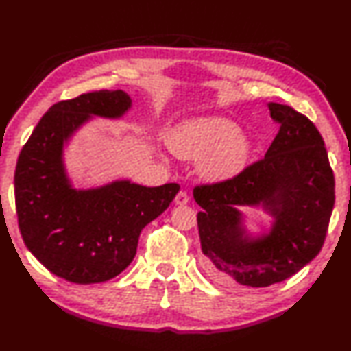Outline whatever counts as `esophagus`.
<instances>
[{
    "label": "esophagus",
    "instance_id": "34e87169",
    "mask_svg": "<svg viewBox=\"0 0 351 351\" xmlns=\"http://www.w3.org/2000/svg\"><path fill=\"white\" fill-rule=\"evenodd\" d=\"M174 202L177 205H186L187 202H189V195H187V192H184V191H180L176 195Z\"/></svg>",
    "mask_w": 351,
    "mask_h": 351
}]
</instances>
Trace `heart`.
<instances>
[{
	"label": "heart",
	"mask_w": 351,
	"mask_h": 351,
	"mask_svg": "<svg viewBox=\"0 0 351 351\" xmlns=\"http://www.w3.org/2000/svg\"><path fill=\"white\" fill-rule=\"evenodd\" d=\"M237 123L225 117H196L177 125L168 135L176 156L201 160V173L210 180L235 177L250 156L252 143L238 132Z\"/></svg>",
	"instance_id": "obj_1"
}]
</instances>
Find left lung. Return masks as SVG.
Masks as SVG:
<instances>
[{
	"label": "left lung",
	"instance_id": "left-lung-1",
	"mask_svg": "<svg viewBox=\"0 0 351 351\" xmlns=\"http://www.w3.org/2000/svg\"><path fill=\"white\" fill-rule=\"evenodd\" d=\"M280 130L265 158L240 174L195 186L205 268L229 287H268L310 263L322 250L335 204V178L324 141L308 117L269 102ZM241 204L275 217L268 234L252 239L242 226Z\"/></svg>",
	"mask_w": 351,
	"mask_h": 351
}]
</instances>
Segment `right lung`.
<instances>
[{"label":"right lung","instance_id":"add662e5","mask_svg":"<svg viewBox=\"0 0 351 351\" xmlns=\"http://www.w3.org/2000/svg\"><path fill=\"white\" fill-rule=\"evenodd\" d=\"M131 107L123 90H95L56 102L21 150L14 199L25 245L52 272L77 285L102 283L130 265L143 228L164 213L177 183L146 187L128 180L75 191L62 150L90 116L121 117Z\"/></svg>","mask_w":351,"mask_h":351}]
</instances>
